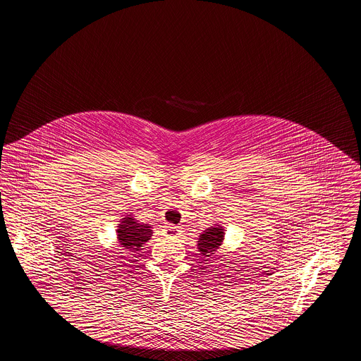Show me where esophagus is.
I'll return each mask as SVG.
<instances>
[{"label": "esophagus", "mask_w": 361, "mask_h": 361, "mask_svg": "<svg viewBox=\"0 0 361 361\" xmlns=\"http://www.w3.org/2000/svg\"><path fill=\"white\" fill-rule=\"evenodd\" d=\"M166 235H169V237H176V235H178V233H180V230H178V227L177 226H173V224H169V226H166Z\"/></svg>", "instance_id": "esophagus-1"}]
</instances>
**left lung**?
<instances>
[{
    "mask_svg": "<svg viewBox=\"0 0 361 361\" xmlns=\"http://www.w3.org/2000/svg\"><path fill=\"white\" fill-rule=\"evenodd\" d=\"M224 228L221 226L218 227H211L206 230L200 238H199V250L202 252V255L204 256H211L214 255V252L222 245L224 240Z\"/></svg>",
    "mask_w": 361,
    "mask_h": 361,
    "instance_id": "1",
    "label": "left lung"
}]
</instances>
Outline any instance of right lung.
I'll list each match as a JSON object with an SVG mask.
<instances>
[{
    "instance_id": "right-lung-1",
    "label": "right lung",
    "mask_w": 361,
    "mask_h": 361,
    "mask_svg": "<svg viewBox=\"0 0 361 361\" xmlns=\"http://www.w3.org/2000/svg\"><path fill=\"white\" fill-rule=\"evenodd\" d=\"M153 231L150 230L149 224H137L131 216L123 218L118 228V238L121 247L130 252L139 250V247H142L145 242L150 240Z\"/></svg>"
}]
</instances>
